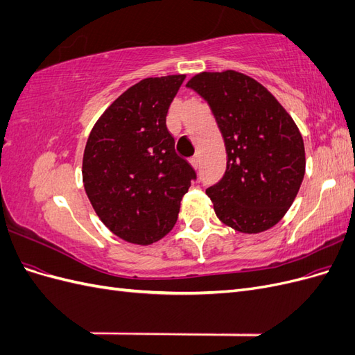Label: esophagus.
Returning <instances> with one entry per match:
<instances>
[{
    "instance_id": "1",
    "label": "esophagus",
    "mask_w": 355,
    "mask_h": 355,
    "mask_svg": "<svg viewBox=\"0 0 355 355\" xmlns=\"http://www.w3.org/2000/svg\"><path fill=\"white\" fill-rule=\"evenodd\" d=\"M191 166L194 167L196 170L200 167V157H198V155H196V157H192V158H191Z\"/></svg>"
}]
</instances>
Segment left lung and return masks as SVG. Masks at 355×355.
I'll return each instance as SVG.
<instances>
[{"label": "left lung", "instance_id": "left-lung-1", "mask_svg": "<svg viewBox=\"0 0 355 355\" xmlns=\"http://www.w3.org/2000/svg\"><path fill=\"white\" fill-rule=\"evenodd\" d=\"M187 87L210 106L227 149V170L206 189L216 216L244 234L270 230L305 175L304 141L292 116L262 84L235 71L201 72Z\"/></svg>", "mask_w": 355, "mask_h": 355}]
</instances>
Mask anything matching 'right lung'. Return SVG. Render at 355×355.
<instances>
[{
	"label": "right lung",
	"mask_w": 355,
	"mask_h": 355,
	"mask_svg": "<svg viewBox=\"0 0 355 355\" xmlns=\"http://www.w3.org/2000/svg\"><path fill=\"white\" fill-rule=\"evenodd\" d=\"M185 75L146 78L124 92L94 124L84 149L83 182L101 220L133 244L171 231L196 170L175 151L166 125Z\"/></svg>",
	"instance_id": "obj_1"
}]
</instances>
